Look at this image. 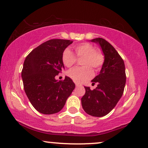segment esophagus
<instances>
[{"label": "esophagus", "mask_w": 148, "mask_h": 148, "mask_svg": "<svg viewBox=\"0 0 148 148\" xmlns=\"http://www.w3.org/2000/svg\"><path fill=\"white\" fill-rule=\"evenodd\" d=\"M75 85H76V86H77V87H78V86H82V85L79 84H77V83H76Z\"/></svg>", "instance_id": "obj_1"}]
</instances>
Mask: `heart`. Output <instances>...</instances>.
<instances>
[{
    "instance_id": "obj_1",
    "label": "heart",
    "mask_w": 148,
    "mask_h": 148,
    "mask_svg": "<svg viewBox=\"0 0 148 148\" xmlns=\"http://www.w3.org/2000/svg\"><path fill=\"white\" fill-rule=\"evenodd\" d=\"M74 50L79 57L84 56L82 64L84 66L71 69L67 72V75L75 82L81 84L90 79L94 75L92 67L95 71H98L102 67L104 56L102 52L94 49L92 44L86 42L75 46ZM62 60L64 66L71 67L75 63L76 57L69 48H66L62 52Z\"/></svg>"
}]
</instances>
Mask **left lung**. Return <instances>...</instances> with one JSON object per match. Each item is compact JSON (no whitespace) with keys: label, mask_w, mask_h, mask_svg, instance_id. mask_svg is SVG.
<instances>
[{"label":"left lung","mask_w":148,"mask_h":148,"mask_svg":"<svg viewBox=\"0 0 148 148\" xmlns=\"http://www.w3.org/2000/svg\"><path fill=\"white\" fill-rule=\"evenodd\" d=\"M100 46L104 61L100 73L92 80L97 88L91 90L85 87L86 94L82 98L83 108L87 114L101 117L108 114L123 96L126 83L125 63L111 44L101 38L91 40Z\"/></svg>","instance_id":"8db88e82"}]
</instances>
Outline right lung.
I'll list each match as a JSON object with an SVG mask.
<instances>
[{"label": "right lung", "instance_id": "add662e5", "mask_svg": "<svg viewBox=\"0 0 148 148\" xmlns=\"http://www.w3.org/2000/svg\"><path fill=\"white\" fill-rule=\"evenodd\" d=\"M72 40L54 39L42 44L25 58L21 72L23 88L35 109L44 114L60 111L75 88L71 79L55 77L64 68L62 52Z\"/></svg>", "mask_w": 148, "mask_h": 148}]
</instances>
